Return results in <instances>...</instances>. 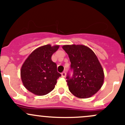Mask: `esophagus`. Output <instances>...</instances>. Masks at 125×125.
I'll use <instances>...</instances> for the list:
<instances>
[{"mask_svg":"<svg viewBox=\"0 0 125 125\" xmlns=\"http://www.w3.org/2000/svg\"><path fill=\"white\" fill-rule=\"evenodd\" d=\"M62 76L63 77H66V73H65V72L62 73Z\"/></svg>","mask_w":125,"mask_h":125,"instance_id":"obj_1","label":"esophagus"}]
</instances>
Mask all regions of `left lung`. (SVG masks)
Returning <instances> with one entry per match:
<instances>
[{
  "label": "left lung",
  "mask_w": 125,
  "mask_h": 125,
  "mask_svg": "<svg viewBox=\"0 0 125 125\" xmlns=\"http://www.w3.org/2000/svg\"><path fill=\"white\" fill-rule=\"evenodd\" d=\"M71 62L72 77L68 74L66 82L69 90L77 97L86 99L97 93L104 82V73L93 51L82 45H63Z\"/></svg>",
  "instance_id": "obj_1"
}]
</instances>
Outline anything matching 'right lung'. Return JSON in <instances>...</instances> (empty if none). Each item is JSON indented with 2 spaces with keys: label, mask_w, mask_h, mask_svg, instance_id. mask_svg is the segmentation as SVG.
Returning a JSON list of instances; mask_svg holds the SVG:
<instances>
[{
  "label": "right lung",
  "mask_w": 125,
  "mask_h": 125,
  "mask_svg": "<svg viewBox=\"0 0 125 125\" xmlns=\"http://www.w3.org/2000/svg\"><path fill=\"white\" fill-rule=\"evenodd\" d=\"M59 45H46L32 51L24 62L21 75L24 86L35 95H44L53 90L61 74L51 56Z\"/></svg>",
  "instance_id": "1"
}]
</instances>
